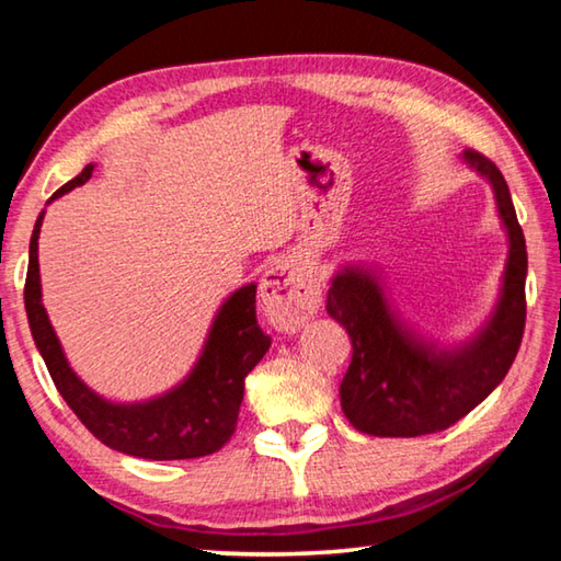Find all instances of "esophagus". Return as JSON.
Masks as SVG:
<instances>
[{"instance_id":"34e87169","label":"esophagus","mask_w":561,"mask_h":561,"mask_svg":"<svg viewBox=\"0 0 561 561\" xmlns=\"http://www.w3.org/2000/svg\"><path fill=\"white\" fill-rule=\"evenodd\" d=\"M317 284L294 267L291 262H279L262 274L260 279V307L264 319L277 331L294 334L319 309Z\"/></svg>"}]
</instances>
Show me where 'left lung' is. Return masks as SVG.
I'll return each mask as SVG.
<instances>
[{"instance_id":"left-lung-1","label":"left lung","mask_w":561,"mask_h":561,"mask_svg":"<svg viewBox=\"0 0 561 561\" xmlns=\"http://www.w3.org/2000/svg\"><path fill=\"white\" fill-rule=\"evenodd\" d=\"M465 163L490 180L510 254L497 307L478 334L438 348L403 324L374 272L344 267L331 279L327 311L348 331L354 356L341 381V408L356 431L378 438H415L450 428L485 401L507 376L525 334L527 247L510 187L478 150Z\"/></svg>"}]
</instances>
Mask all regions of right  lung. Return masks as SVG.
<instances>
[{
	"label": "right lung",
	"mask_w": 561,
	"mask_h": 561,
	"mask_svg": "<svg viewBox=\"0 0 561 561\" xmlns=\"http://www.w3.org/2000/svg\"><path fill=\"white\" fill-rule=\"evenodd\" d=\"M91 173L93 165L89 163L79 175L56 190L51 201L87 183ZM42 220L44 213L36 217L30 242L24 307L34 344L66 405L103 445L133 458L190 460L220 450L234 433L244 396V378L272 344V339L257 324V307H254L257 284H247L225 299L207 334L203 354L185 381L150 401L111 403L93 393L71 371L51 321L46 317L39 279Z\"/></svg>",
	"instance_id": "add662e5"
}]
</instances>
